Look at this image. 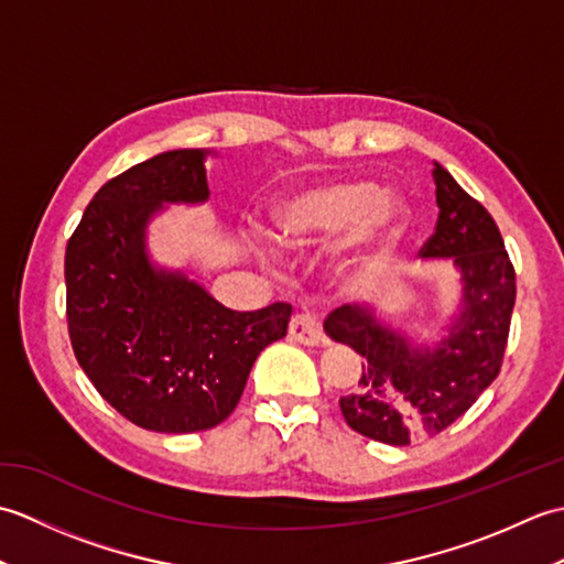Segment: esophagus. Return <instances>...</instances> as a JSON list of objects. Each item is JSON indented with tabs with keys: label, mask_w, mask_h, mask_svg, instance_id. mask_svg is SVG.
Masks as SVG:
<instances>
[{
	"label": "esophagus",
	"mask_w": 564,
	"mask_h": 564,
	"mask_svg": "<svg viewBox=\"0 0 564 564\" xmlns=\"http://www.w3.org/2000/svg\"><path fill=\"white\" fill-rule=\"evenodd\" d=\"M289 332H291V337L301 344H307V346L325 344V332H322L317 315L307 313V310H303V313H295L291 317Z\"/></svg>",
	"instance_id": "34e87169"
}]
</instances>
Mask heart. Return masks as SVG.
Here are the masks:
<instances>
[{"label":"heart","instance_id":"obj_1","mask_svg":"<svg viewBox=\"0 0 564 564\" xmlns=\"http://www.w3.org/2000/svg\"><path fill=\"white\" fill-rule=\"evenodd\" d=\"M281 235L295 247L329 242L349 232L346 245L358 249L354 267L366 269L392 247L410 223V208L370 178H327L285 196L275 208Z\"/></svg>","mask_w":564,"mask_h":564}]
</instances>
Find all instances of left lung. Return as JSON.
<instances>
[{
	"label": "left lung",
	"instance_id": "obj_1",
	"mask_svg": "<svg viewBox=\"0 0 564 564\" xmlns=\"http://www.w3.org/2000/svg\"><path fill=\"white\" fill-rule=\"evenodd\" d=\"M436 230L424 259H453L463 293L448 334L434 346L378 322L368 305H341L325 332L364 358L358 388L339 400L358 434L390 446L436 436L460 419L499 376L517 303V273L492 215L434 162Z\"/></svg>",
	"mask_w": 564,
	"mask_h": 564
}]
</instances>
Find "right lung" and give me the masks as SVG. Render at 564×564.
<instances>
[{
    "mask_svg": "<svg viewBox=\"0 0 564 564\" xmlns=\"http://www.w3.org/2000/svg\"><path fill=\"white\" fill-rule=\"evenodd\" d=\"M206 154L170 150L106 182L65 251L67 329L82 370L128 422L162 434L225 422L293 313L289 303L237 313L182 271L152 267L148 223L162 203L208 200Z\"/></svg>",
    "mask_w": 564,
    "mask_h": 564,
    "instance_id": "obj_1",
    "label": "right lung"
}]
</instances>
